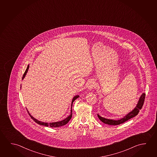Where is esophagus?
Here are the masks:
<instances>
[{
    "mask_svg": "<svg viewBox=\"0 0 157 157\" xmlns=\"http://www.w3.org/2000/svg\"><path fill=\"white\" fill-rule=\"evenodd\" d=\"M95 81L93 79L90 80L87 82V88L89 90H92L95 87Z\"/></svg>",
    "mask_w": 157,
    "mask_h": 157,
    "instance_id": "esophagus-1",
    "label": "esophagus"
}]
</instances>
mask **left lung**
Returning a JSON list of instances; mask_svg holds the SVG:
<instances>
[{
    "mask_svg": "<svg viewBox=\"0 0 157 157\" xmlns=\"http://www.w3.org/2000/svg\"><path fill=\"white\" fill-rule=\"evenodd\" d=\"M145 96H146V94L144 93H143L141 96V97L140 98V99H139V101H138V103L136 105V107L134 108L132 111L125 116L123 118L121 119L118 120V121H116V120H113V119H108L99 116L98 114V118L102 122H103V123L108 124V125H117L124 123L126 121L129 120L130 119L133 118V117H135L138 114V113L140 112V110L141 109L142 106L144 105Z\"/></svg>",
    "mask_w": 157,
    "mask_h": 157,
    "instance_id": "obj_1",
    "label": "left lung"
}]
</instances>
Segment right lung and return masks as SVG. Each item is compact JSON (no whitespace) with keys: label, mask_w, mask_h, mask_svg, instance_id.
<instances>
[{"label":"right lung","mask_w":157,"mask_h":157,"mask_svg":"<svg viewBox=\"0 0 157 157\" xmlns=\"http://www.w3.org/2000/svg\"><path fill=\"white\" fill-rule=\"evenodd\" d=\"M29 66L28 65L27 66V69H26V71H25V72L24 73V74L23 75V77H22V79L23 80L24 79V78L25 77V76H26V74H27V73L28 72V70L29 69ZM79 95H77V96H75L74 98H73V100L72 101V104H71V114H70V116H68V117H67L66 118L64 119L63 120H62V121H57V122H53V123H44V122H42V121H39L36 119L34 118V117H33L32 116H31V114L29 113V112H28V113H29V116L31 117V118L37 124H38L39 125H43V126H50V127H52V128H58V127H59V126H63V125H66V124L68 123V122L69 121L71 120V119L72 118V104L73 103V102L75 101L77 98H79Z\"/></svg>","instance_id":"obj_1"}]
</instances>
